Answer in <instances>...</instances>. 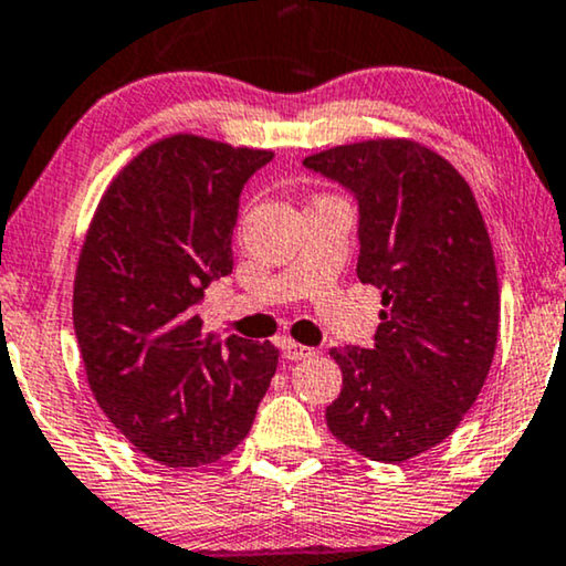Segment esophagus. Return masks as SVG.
<instances>
[{"instance_id":"1","label":"esophagus","mask_w":566,"mask_h":566,"mask_svg":"<svg viewBox=\"0 0 566 566\" xmlns=\"http://www.w3.org/2000/svg\"><path fill=\"white\" fill-rule=\"evenodd\" d=\"M283 354H285V359H289V361H302V359L315 357V348H310V346H304V344H296V340H285Z\"/></svg>"}]
</instances>
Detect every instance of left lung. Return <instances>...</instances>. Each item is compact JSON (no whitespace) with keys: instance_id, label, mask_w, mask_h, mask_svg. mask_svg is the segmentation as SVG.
Listing matches in <instances>:
<instances>
[{"instance_id":"8db88e82","label":"left lung","mask_w":566,"mask_h":566,"mask_svg":"<svg viewBox=\"0 0 566 566\" xmlns=\"http://www.w3.org/2000/svg\"><path fill=\"white\" fill-rule=\"evenodd\" d=\"M304 167L359 205L361 283L382 291L373 348H331L344 373L325 409L340 443L407 462L475 403L499 336V275L475 193L449 159L409 138L333 146Z\"/></svg>"}]
</instances>
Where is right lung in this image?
Returning a JSON list of instances; mask_svg holds the SVG:
<instances>
[{"mask_svg":"<svg viewBox=\"0 0 566 566\" xmlns=\"http://www.w3.org/2000/svg\"><path fill=\"white\" fill-rule=\"evenodd\" d=\"M272 151L193 134L146 146L96 207L73 285L88 388L155 462L212 464L239 446L277 367L272 344L201 333L205 289L233 270L243 184Z\"/></svg>","mask_w":566,"mask_h":566,"instance_id":"obj_1","label":"right lung"}]
</instances>
